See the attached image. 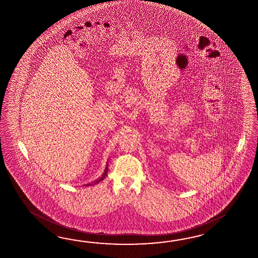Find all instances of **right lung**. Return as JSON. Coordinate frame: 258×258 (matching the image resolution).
<instances>
[{"label":"right lung","mask_w":258,"mask_h":258,"mask_svg":"<svg viewBox=\"0 0 258 258\" xmlns=\"http://www.w3.org/2000/svg\"><path fill=\"white\" fill-rule=\"evenodd\" d=\"M107 172H108V163H107L106 167H105V170H104V172L102 173V175L101 177H100L99 179H97L96 181L92 182H89V183H87V184H85V186H89V185H92V184H97V183H99V182L102 181L104 178H105V176H107Z\"/></svg>","instance_id":"1"}]
</instances>
